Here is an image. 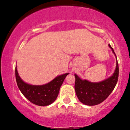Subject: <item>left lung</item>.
<instances>
[{"label": "left lung", "instance_id": "obj_1", "mask_svg": "<svg viewBox=\"0 0 130 130\" xmlns=\"http://www.w3.org/2000/svg\"><path fill=\"white\" fill-rule=\"evenodd\" d=\"M109 47L117 59V66L112 76L100 82H91L87 79H82L77 74L75 77V90L77 98L83 104L94 106L100 104L112 93L117 84L119 75V67L117 56L113 48L109 44Z\"/></svg>", "mask_w": 130, "mask_h": 130}]
</instances>
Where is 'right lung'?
Here are the masks:
<instances>
[{"mask_svg": "<svg viewBox=\"0 0 130 130\" xmlns=\"http://www.w3.org/2000/svg\"><path fill=\"white\" fill-rule=\"evenodd\" d=\"M65 73L57 76L49 83L43 85H32L24 82L15 68L17 85L22 94L29 101L38 106H48L54 102L59 92L60 88L67 75Z\"/></svg>", "mask_w": 130, "mask_h": 130, "instance_id": "right-lung-1", "label": "right lung"}]
</instances>
